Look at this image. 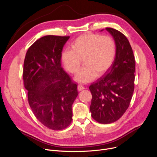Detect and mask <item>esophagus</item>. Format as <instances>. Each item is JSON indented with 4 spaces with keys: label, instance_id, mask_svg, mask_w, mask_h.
Listing matches in <instances>:
<instances>
[{
    "label": "esophagus",
    "instance_id": "obj_1",
    "mask_svg": "<svg viewBox=\"0 0 157 157\" xmlns=\"http://www.w3.org/2000/svg\"><path fill=\"white\" fill-rule=\"evenodd\" d=\"M84 89H85V87L83 86L82 85H81L78 86V91H79V92L82 91V90H83Z\"/></svg>",
    "mask_w": 157,
    "mask_h": 157
}]
</instances>
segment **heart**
Here are the masks:
<instances>
[{
    "mask_svg": "<svg viewBox=\"0 0 157 157\" xmlns=\"http://www.w3.org/2000/svg\"><path fill=\"white\" fill-rule=\"evenodd\" d=\"M71 49H63L60 60L65 70L71 74L78 71L81 59L83 60L85 65L74 78L79 83H87L97 76H102L111 67L116 55V45L112 37L92 33L74 39Z\"/></svg>",
    "mask_w": 157,
    "mask_h": 157,
    "instance_id": "obj_1",
    "label": "heart"
}]
</instances>
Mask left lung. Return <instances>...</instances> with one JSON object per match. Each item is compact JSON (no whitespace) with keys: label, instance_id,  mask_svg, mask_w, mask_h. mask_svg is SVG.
Segmentation results:
<instances>
[{"label":"left lung","instance_id":"left-lung-1","mask_svg":"<svg viewBox=\"0 0 157 157\" xmlns=\"http://www.w3.org/2000/svg\"><path fill=\"white\" fill-rule=\"evenodd\" d=\"M105 30L114 39L116 55L105 75L89 86L92 95L90 107L92 117L103 124L116 121L128 108L136 72L135 58L127 38L116 29Z\"/></svg>","mask_w":157,"mask_h":157}]
</instances>
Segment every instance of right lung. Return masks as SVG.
<instances>
[{
	"instance_id": "obj_1",
	"label": "right lung",
	"mask_w": 157,
	"mask_h": 157,
	"mask_svg": "<svg viewBox=\"0 0 157 157\" xmlns=\"http://www.w3.org/2000/svg\"><path fill=\"white\" fill-rule=\"evenodd\" d=\"M70 36H46L28 49L23 64V83L33 113L46 127L60 130L72 121V105L78 95L62 67L60 54Z\"/></svg>"
}]
</instances>
